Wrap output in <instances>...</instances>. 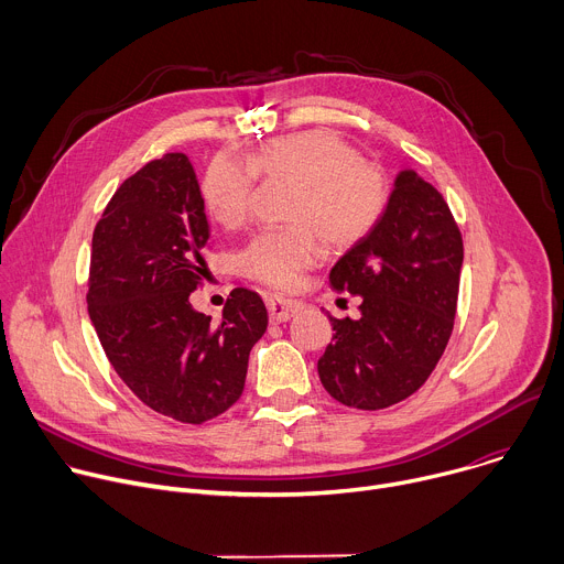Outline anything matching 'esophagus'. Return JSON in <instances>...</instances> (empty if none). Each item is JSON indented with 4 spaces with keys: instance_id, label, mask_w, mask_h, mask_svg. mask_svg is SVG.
I'll return each instance as SVG.
<instances>
[{
    "instance_id": "obj_1",
    "label": "esophagus",
    "mask_w": 564,
    "mask_h": 564,
    "mask_svg": "<svg viewBox=\"0 0 564 564\" xmlns=\"http://www.w3.org/2000/svg\"><path fill=\"white\" fill-rule=\"evenodd\" d=\"M265 303H268V312H270L272 324H281V321L292 318L301 307V303H296L292 299H283V296H268Z\"/></svg>"
}]
</instances>
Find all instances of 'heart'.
<instances>
[{
    "label": "heart",
    "instance_id": "1",
    "mask_svg": "<svg viewBox=\"0 0 564 564\" xmlns=\"http://www.w3.org/2000/svg\"><path fill=\"white\" fill-rule=\"evenodd\" d=\"M257 174L296 183L288 227L259 231L240 252L238 265L254 281L288 290L324 246L344 252L379 225L390 203L386 174L361 160L341 135L310 129L261 142L248 160L216 155L203 178V203L212 218L234 229L250 216Z\"/></svg>",
    "mask_w": 564,
    "mask_h": 564
}]
</instances>
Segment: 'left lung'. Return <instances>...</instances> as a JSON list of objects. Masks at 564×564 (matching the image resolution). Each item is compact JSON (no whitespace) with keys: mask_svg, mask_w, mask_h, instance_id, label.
Returning a JSON list of instances; mask_svg holds the SVG:
<instances>
[{"mask_svg":"<svg viewBox=\"0 0 564 564\" xmlns=\"http://www.w3.org/2000/svg\"><path fill=\"white\" fill-rule=\"evenodd\" d=\"M464 246L444 196L417 172L394 178L379 225L330 270L361 296L359 318H335L318 379L341 404L388 409L435 370L453 333Z\"/></svg>","mask_w":564,"mask_h":564,"instance_id":"8db88e82","label":"left lung"}]
</instances>
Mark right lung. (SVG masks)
<instances>
[{
    "instance_id": "right-lung-1",
    "label": "right lung",
    "mask_w": 564,
    "mask_h": 564,
    "mask_svg": "<svg viewBox=\"0 0 564 564\" xmlns=\"http://www.w3.org/2000/svg\"><path fill=\"white\" fill-rule=\"evenodd\" d=\"M207 240L196 172L185 153H167L118 187L91 243L89 316L113 370L142 404L183 424L236 404L268 328L263 299L246 288L231 290L218 324L192 307Z\"/></svg>"
}]
</instances>
